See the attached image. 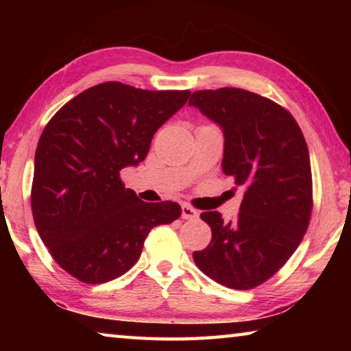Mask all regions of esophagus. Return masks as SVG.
Instances as JSON below:
<instances>
[{
	"label": "esophagus",
	"instance_id": "1",
	"mask_svg": "<svg viewBox=\"0 0 351 351\" xmlns=\"http://www.w3.org/2000/svg\"><path fill=\"white\" fill-rule=\"evenodd\" d=\"M181 209H182V218L184 219H195V218H198V210H195L192 206H189V204H182L181 206Z\"/></svg>",
	"mask_w": 351,
	"mask_h": 351
}]
</instances>
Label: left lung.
Segmentation results:
<instances>
[{
    "instance_id": "8db88e82",
    "label": "left lung",
    "mask_w": 351,
    "mask_h": 351,
    "mask_svg": "<svg viewBox=\"0 0 351 351\" xmlns=\"http://www.w3.org/2000/svg\"><path fill=\"white\" fill-rule=\"evenodd\" d=\"M189 105L223 130V171L245 190L235 221L224 223L219 212L201 213L212 240L193 252V261L219 285L255 288L287 263L310 224L305 138L283 106L240 88L197 91Z\"/></svg>"
}]
</instances>
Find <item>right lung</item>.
<instances>
[{
	"mask_svg": "<svg viewBox=\"0 0 351 351\" xmlns=\"http://www.w3.org/2000/svg\"><path fill=\"white\" fill-rule=\"evenodd\" d=\"M189 96L105 82L47 122L35 152L32 215L52 257L77 280L125 274L154 226L181 217L180 204L144 203L119 175L144 161L154 133Z\"/></svg>",
	"mask_w": 351,
	"mask_h": 351,
	"instance_id": "right-lung-1",
	"label": "right lung"
}]
</instances>
